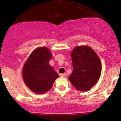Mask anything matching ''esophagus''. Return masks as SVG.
Here are the masks:
<instances>
[{
	"instance_id": "obj_1",
	"label": "esophagus",
	"mask_w": 121,
	"mask_h": 121,
	"mask_svg": "<svg viewBox=\"0 0 121 121\" xmlns=\"http://www.w3.org/2000/svg\"><path fill=\"white\" fill-rule=\"evenodd\" d=\"M59 76L60 77H66L67 76V74L66 73H60V74H59Z\"/></svg>"
}]
</instances>
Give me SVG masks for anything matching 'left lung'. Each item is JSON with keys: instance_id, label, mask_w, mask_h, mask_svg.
<instances>
[{"instance_id": "left-lung-1", "label": "left lung", "mask_w": 121, "mask_h": 121, "mask_svg": "<svg viewBox=\"0 0 121 121\" xmlns=\"http://www.w3.org/2000/svg\"><path fill=\"white\" fill-rule=\"evenodd\" d=\"M73 72L68 77L72 85L78 90L91 89L99 81L102 65L98 54L88 46L76 47L71 53Z\"/></svg>"}]
</instances>
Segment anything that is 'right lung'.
Masks as SVG:
<instances>
[{
  "instance_id": "right-lung-1",
  "label": "right lung",
  "mask_w": 121,
  "mask_h": 121,
  "mask_svg": "<svg viewBox=\"0 0 121 121\" xmlns=\"http://www.w3.org/2000/svg\"><path fill=\"white\" fill-rule=\"evenodd\" d=\"M52 57L47 47L36 48L25 63L22 77L25 84L32 91L42 94L50 90L59 75L49 65Z\"/></svg>"
}]
</instances>
